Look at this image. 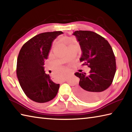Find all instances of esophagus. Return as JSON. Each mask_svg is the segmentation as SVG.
<instances>
[{
  "instance_id": "esophagus-1",
  "label": "esophagus",
  "mask_w": 132,
  "mask_h": 132,
  "mask_svg": "<svg viewBox=\"0 0 132 132\" xmlns=\"http://www.w3.org/2000/svg\"><path fill=\"white\" fill-rule=\"evenodd\" d=\"M67 81V79H66V78H64V79L62 80L63 82H65V81Z\"/></svg>"
}]
</instances>
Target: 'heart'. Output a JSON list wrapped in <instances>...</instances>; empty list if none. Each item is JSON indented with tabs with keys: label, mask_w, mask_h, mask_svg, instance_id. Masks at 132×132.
<instances>
[{
	"label": "heart",
	"mask_w": 132,
	"mask_h": 132,
	"mask_svg": "<svg viewBox=\"0 0 132 132\" xmlns=\"http://www.w3.org/2000/svg\"><path fill=\"white\" fill-rule=\"evenodd\" d=\"M66 69L62 68L61 66H59L56 69V77H58L59 79H62L64 77V73Z\"/></svg>",
	"instance_id": "b5f03b06"
}]
</instances>
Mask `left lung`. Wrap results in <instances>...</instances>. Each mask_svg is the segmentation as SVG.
Returning a JSON list of instances; mask_svg holds the SVG:
<instances>
[{
  "mask_svg": "<svg viewBox=\"0 0 132 132\" xmlns=\"http://www.w3.org/2000/svg\"><path fill=\"white\" fill-rule=\"evenodd\" d=\"M73 35L77 37L82 51V65L91 69L89 74H74L80 79L75 93L84 101L94 102L112 84L116 71L114 54L108 40L97 33L79 30Z\"/></svg>",
  "mask_w": 132,
  "mask_h": 132,
  "instance_id": "left-lung-1",
  "label": "left lung"
}]
</instances>
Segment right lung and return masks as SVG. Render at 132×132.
I'll list each match as a JSON object with an SVG mask.
<instances>
[{"label": "right lung", "mask_w": 132, "mask_h": 132, "mask_svg": "<svg viewBox=\"0 0 132 132\" xmlns=\"http://www.w3.org/2000/svg\"><path fill=\"white\" fill-rule=\"evenodd\" d=\"M62 31L47 32L34 37L23 45L17 59L16 75L27 97L38 103L52 100L57 94L59 84L54 83L44 70L54 40Z\"/></svg>", "instance_id": "add662e5"}]
</instances>
